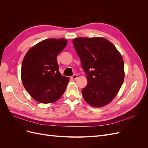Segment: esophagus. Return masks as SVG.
<instances>
[{"mask_svg":"<svg viewBox=\"0 0 148 148\" xmlns=\"http://www.w3.org/2000/svg\"><path fill=\"white\" fill-rule=\"evenodd\" d=\"M78 76L77 75H74L72 76V77H71V78L72 79H76L78 78Z\"/></svg>","mask_w":148,"mask_h":148,"instance_id":"34e87169","label":"esophagus"}]
</instances>
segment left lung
<instances>
[{
  "mask_svg": "<svg viewBox=\"0 0 148 148\" xmlns=\"http://www.w3.org/2000/svg\"><path fill=\"white\" fill-rule=\"evenodd\" d=\"M73 44L87 74L88 84L82 91L84 101L95 107L109 104L124 81L122 55L104 38H77L73 39Z\"/></svg>",
  "mask_w": 148,
  "mask_h": 148,
  "instance_id": "left-lung-1",
  "label": "left lung"
}]
</instances>
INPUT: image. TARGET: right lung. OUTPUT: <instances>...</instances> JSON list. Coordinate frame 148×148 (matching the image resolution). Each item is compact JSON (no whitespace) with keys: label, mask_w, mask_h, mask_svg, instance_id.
<instances>
[{"label":"right lung","mask_w":148,"mask_h":148,"mask_svg":"<svg viewBox=\"0 0 148 148\" xmlns=\"http://www.w3.org/2000/svg\"><path fill=\"white\" fill-rule=\"evenodd\" d=\"M67 44V40L47 39L31 47L24 57L21 78L23 86L40 103L56 102L65 92L69 78L60 73L57 56Z\"/></svg>","instance_id":"right-lung-1"}]
</instances>
